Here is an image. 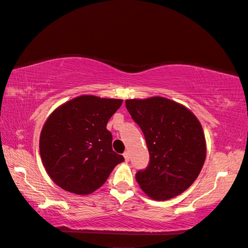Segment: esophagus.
<instances>
[{"instance_id": "esophagus-1", "label": "esophagus", "mask_w": 248, "mask_h": 248, "mask_svg": "<svg viewBox=\"0 0 248 248\" xmlns=\"http://www.w3.org/2000/svg\"><path fill=\"white\" fill-rule=\"evenodd\" d=\"M123 155H124V158H125L126 162H128L130 160V155H129V152L128 151H125Z\"/></svg>"}]
</instances>
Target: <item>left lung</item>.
Masks as SVG:
<instances>
[{
  "label": "left lung",
  "mask_w": 248,
  "mask_h": 248,
  "mask_svg": "<svg viewBox=\"0 0 248 248\" xmlns=\"http://www.w3.org/2000/svg\"><path fill=\"white\" fill-rule=\"evenodd\" d=\"M141 128L150 154L136 180L149 197L165 201L193 184L206 157L202 125L186 107L163 97L125 101Z\"/></svg>",
  "instance_id": "1"
}]
</instances>
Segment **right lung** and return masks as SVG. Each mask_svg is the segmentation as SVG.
<instances>
[{
	"instance_id": "right-lung-1",
	"label": "right lung",
	"mask_w": 248,
	"mask_h": 248,
	"mask_svg": "<svg viewBox=\"0 0 248 248\" xmlns=\"http://www.w3.org/2000/svg\"><path fill=\"white\" fill-rule=\"evenodd\" d=\"M121 105V99L84 95L49 115L41 132L40 154L46 171L60 188L90 194L124 161L112 150V134L107 129Z\"/></svg>"
}]
</instances>
